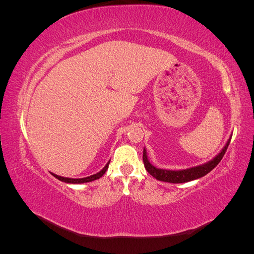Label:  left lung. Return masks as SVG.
Instances as JSON below:
<instances>
[{
  "instance_id": "obj_1",
  "label": "left lung",
  "mask_w": 254,
  "mask_h": 254,
  "mask_svg": "<svg viewBox=\"0 0 254 254\" xmlns=\"http://www.w3.org/2000/svg\"><path fill=\"white\" fill-rule=\"evenodd\" d=\"M230 140L227 142L224 149L221 150L218 156L215 157L210 162H207L203 165L196 166L193 168H189V170H183V171H167V170H160V168H156L152 166L146 156V150L144 148L143 151V162L144 166L152 177H155L157 180L164 181V182H171V183H184L189 182L191 180H195L198 178H201V177L209 174L214 167H216L217 164L220 162L222 157L225 156V153L228 149V146L230 144Z\"/></svg>"
}]
</instances>
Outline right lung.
I'll return each instance as SVG.
<instances>
[{
	"label": "right lung",
	"instance_id": "right-lung-1",
	"mask_svg": "<svg viewBox=\"0 0 254 254\" xmlns=\"http://www.w3.org/2000/svg\"><path fill=\"white\" fill-rule=\"evenodd\" d=\"M109 163L108 162L106 164V166L103 168V170L95 174V175H92L90 177H86V178H80V179H72V178H64V177H61V176H58V175H55V174H52L55 178H57L58 180L63 181V182H66V183H74V184H78V183H86V182H90V181H94V180H97L101 178V177L107 172V170H108L109 167Z\"/></svg>",
	"mask_w": 254,
	"mask_h": 254
}]
</instances>
